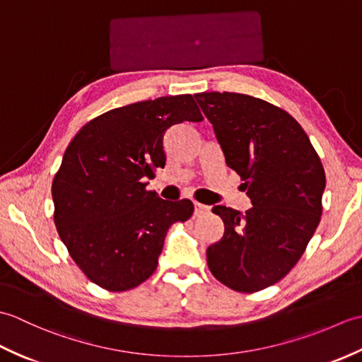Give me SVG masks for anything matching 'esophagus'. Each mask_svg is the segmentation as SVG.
I'll return each instance as SVG.
<instances>
[{"mask_svg": "<svg viewBox=\"0 0 362 362\" xmlns=\"http://www.w3.org/2000/svg\"><path fill=\"white\" fill-rule=\"evenodd\" d=\"M209 213H210V206L194 202V214H196V216H205V214H209Z\"/></svg>", "mask_w": 362, "mask_h": 362, "instance_id": "34e87169", "label": "esophagus"}]
</instances>
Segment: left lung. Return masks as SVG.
<instances>
[{
    "label": "left lung",
    "mask_w": 362,
    "mask_h": 362,
    "mask_svg": "<svg viewBox=\"0 0 362 362\" xmlns=\"http://www.w3.org/2000/svg\"><path fill=\"white\" fill-rule=\"evenodd\" d=\"M252 209L213 206L224 235L206 249L214 279L238 292L280 281L320 222L325 171L302 126L280 107L241 93L194 95Z\"/></svg>",
    "instance_id": "8db88e82"
}]
</instances>
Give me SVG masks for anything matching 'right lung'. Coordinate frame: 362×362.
<instances>
[{"label":"right lung","mask_w":362,"mask_h":362,"mask_svg":"<svg viewBox=\"0 0 362 362\" xmlns=\"http://www.w3.org/2000/svg\"><path fill=\"white\" fill-rule=\"evenodd\" d=\"M202 119L191 95L163 96L99 115L68 144L51 188L54 224L98 286L122 292L148 280L168 228L191 218L189 199L163 201L143 179L165 168L166 130Z\"/></svg>","instance_id":"right-lung-1"}]
</instances>
